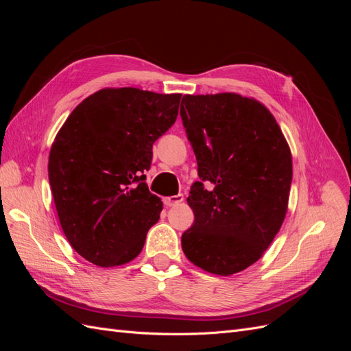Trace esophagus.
<instances>
[{"label": "esophagus", "mask_w": 351, "mask_h": 351, "mask_svg": "<svg viewBox=\"0 0 351 351\" xmlns=\"http://www.w3.org/2000/svg\"><path fill=\"white\" fill-rule=\"evenodd\" d=\"M184 200V196L183 195H174V196H168V197H164L162 202L165 206H176L178 204H182V202Z\"/></svg>", "instance_id": "obj_1"}]
</instances>
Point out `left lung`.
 <instances>
[{"mask_svg":"<svg viewBox=\"0 0 351 351\" xmlns=\"http://www.w3.org/2000/svg\"><path fill=\"white\" fill-rule=\"evenodd\" d=\"M180 115L200 178L190 187L195 222L182 247L196 267L227 277L256 262L282 226L290 147L269 110L237 93L184 95Z\"/></svg>","mask_w":351,"mask_h":351,"instance_id":"left-lung-1","label":"left lung"}]
</instances>
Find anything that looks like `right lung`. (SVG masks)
Wrapping results in <instances>:
<instances>
[{
	"instance_id": "obj_1",
	"label": "right lung",
	"mask_w": 351,
	"mask_h": 351,
	"mask_svg": "<svg viewBox=\"0 0 351 351\" xmlns=\"http://www.w3.org/2000/svg\"><path fill=\"white\" fill-rule=\"evenodd\" d=\"M182 95L107 88L82 101L51 146L49 186L62 231L98 267L133 261L162 202L145 183L152 146L178 115Z\"/></svg>"
}]
</instances>
